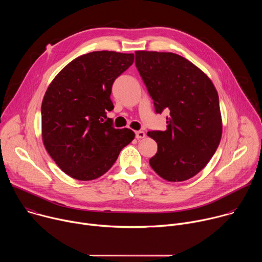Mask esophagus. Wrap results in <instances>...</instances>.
<instances>
[{"label": "esophagus", "instance_id": "esophagus-1", "mask_svg": "<svg viewBox=\"0 0 262 262\" xmlns=\"http://www.w3.org/2000/svg\"><path fill=\"white\" fill-rule=\"evenodd\" d=\"M136 138L139 140V139H143L145 138V133L142 132V130H138L136 132Z\"/></svg>", "mask_w": 262, "mask_h": 262}]
</instances>
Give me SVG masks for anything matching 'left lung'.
<instances>
[{
	"mask_svg": "<svg viewBox=\"0 0 262 262\" xmlns=\"http://www.w3.org/2000/svg\"><path fill=\"white\" fill-rule=\"evenodd\" d=\"M135 54L156 112H170L166 130L147 133L158 143V152L149 164L167 181L188 180L208 164L222 138L216 89L206 73L179 55L152 51Z\"/></svg>",
	"mask_w": 262,
	"mask_h": 262,
	"instance_id": "8db88e82",
	"label": "left lung"
}]
</instances>
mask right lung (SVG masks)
Masks as SVG:
<instances>
[{
  "label": "right lung",
  "instance_id": "obj_1",
  "mask_svg": "<svg viewBox=\"0 0 262 262\" xmlns=\"http://www.w3.org/2000/svg\"><path fill=\"white\" fill-rule=\"evenodd\" d=\"M134 54L98 51L68 63L52 81L41 104V136L58 167L78 180H93L116 162L135 139L129 128H114L106 112L114 81L133 63Z\"/></svg>",
  "mask_w": 262,
  "mask_h": 262
}]
</instances>
